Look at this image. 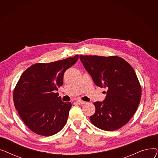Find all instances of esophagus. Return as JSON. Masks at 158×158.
<instances>
[{"mask_svg": "<svg viewBox=\"0 0 158 158\" xmlns=\"http://www.w3.org/2000/svg\"><path fill=\"white\" fill-rule=\"evenodd\" d=\"M76 102H77V103L81 104H84L86 103V102H85V101H81V100H80V99H77V100H76Z\"/></svg>", "mask_w": 158, "mask_h": 158, "instance_id": "1", "label": "esophagus"}]
</instances>
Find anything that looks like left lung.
<instances>
[{
  "label": "left lung",
  "instance_id": "left-lung-1",
  "mask_svg": "<svg viewBox=\"0 0 158 158\" xmlns=\"http://www.w3.org/2000/svg\"><path fill=\"white\" fill-rule=\"evenodd\" d=\"M94 83L107 92L103 102H95V113L89 117L94 125L113 131L123 127L135 113L142 88L133 68L123 58L116 56H79Z\"/></svg>",
  "mask_w": 158,
  "mask_h": 158
}]
</instances>
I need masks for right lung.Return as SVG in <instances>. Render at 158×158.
I'll return each mask as SVG.
<instances>
[{
    "mask_svg": "<svg viewBox=\"0 0 158 158\" xmlns=\"http://www.w3.org/2000/svg\"><path fill=\"white\" fill-rule=\"evenodd\" d=\"M79 55L48 63H36L24 71L13 92L16 110L24 123L44 136L60 132L67 122L70 102L61 101L58 88L64 72L77 62Z\"/></svg>",
    "mask_w": 158,
    "mask_h": 158,
    "instance_id": "obj_1",
    "label": "right lung"
}]
</instances>
